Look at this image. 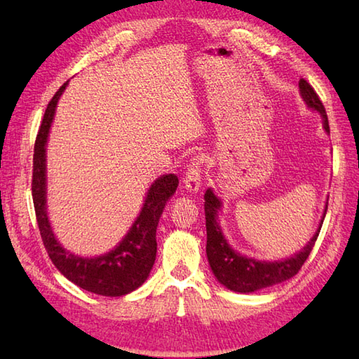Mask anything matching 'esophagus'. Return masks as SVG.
Here are the masks:
<instances>
[{"instance_id": "34e87169", "label": "esophagus", "mask_w": 359, "mask_h": 359, "mask_svg": "<svg viewBox=\"0 0 359 359\" xmlns=\"http://www.w3.org/2000/svg\"><path fill=\"white\" fill-rule=\"evenodd\" d=\"M202 157L196 156L194 158L189 160V163L187 166V175L184 179V184L187 191L189 193H197L201 188V172H202Z\"/></svg>"}]
</instances>
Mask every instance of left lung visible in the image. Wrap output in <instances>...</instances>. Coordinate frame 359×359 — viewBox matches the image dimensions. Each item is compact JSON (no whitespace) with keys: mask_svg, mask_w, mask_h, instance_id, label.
I'll use <instances>...</instances> for the list:
<instances>
[{"mask_svg":"<svg viewBox=\"0 0 359 359\" xmlns=\"http://www.w3.org/2000/svg\"><path fill=\"white\" fill-rule=\"evenodd\" d=\"M299 90L304 103L307 104V108L321 114L324 131L327 134H330L325 108L323 102L319 100L315 89L310 86V83H307V80L301 79ZM203 199L205 220H207V256L210 266L220 284L226 287L228 290H233V292L238 293H251L256 292V290L276 285L279 282H284L290 278H293L294 274L301 270L302 264L307 261L309 255L311 253V250H313L327 212L325 203L321 224H319L313 238L306 243V247L301 251H297L292 257L282 259V261L269 262L256 261L253 257H247L238 253V251H234L230 243L226 242L222 233V228H220L217 220L222 202H220L219 197L212 193L211 188L207 189Z\"/></svg>","mask_w":359,"mask_h":359,"instance_id":"obj_1","label":"left lung"}]
</instances>
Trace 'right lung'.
<instances>
[{"label":"right lung","instance_id":"add662e5","mask_svg":"<svg viewBox=\"0 0 359 359\" xmlns=\"http://www.w3.org/2000/svg\"><path fill=\"white\" fill-rule=\"evenodd\" d=\"M67 86V81L57 90L44 112L40 131H38L34 149L32 199L38 228L48 255L57 270L66 279L86 292L102 296H123L139 288L148 279L156 261L157 241L156 231L166 202L175 193L179 179L175 174L160 175L154 180L144 197L143 207L133 226L108 253L97 257L74 255L62 247L53 236L46 203V143L60 95Z\"/></svg>","mask_w":359,"mask_h":359}]
</instances>
